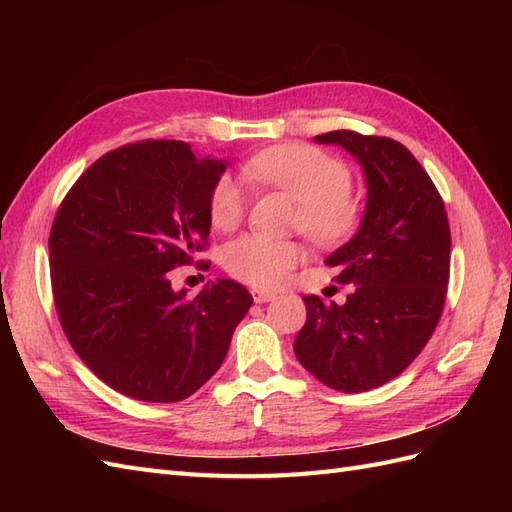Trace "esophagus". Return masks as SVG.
<instances>
[{
    "label": "esophagus",
    "instance_id": "1",
    "mask_svg": "<svg viewBox=\"0 0 512 512\" xmlns=\"http://www.w3.org/2000/svg\"><path fill=\"white\" fill-rule=\"evenodd\" d=\"M252 297L256 303H267L275 299V292L271 290H262V288H252Z\"/></svg>",
    "mask_w": 512,
    "mask_h": 512
}]
</instances>
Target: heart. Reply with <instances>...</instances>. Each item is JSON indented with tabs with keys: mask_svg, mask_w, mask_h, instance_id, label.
<instances>
[{
	"mask_svg": "<svg viewBox=\"0 0 512 512\" xmlns=\"http://www.w3.org/2000/svg\"><path fill=\"white\" fill-rule=\"evenodd\" d=\"M245 175L265 181L301 203L299 226L318 243L346 237L356 222V203L350 196L352 173L346 162L316 147L280 145L258 153L245 164ZM245 192L235 177L215 181L209 198L211 224L220 230L243 220ZM303 260L299 243L250 232L230 241L224 267L237 280L256 288L277 286Z\"/></svg>",
	"mask_w": 512,
	"mask_h": 512,
	"instance_id": "heart-1",
	"label": "heart"
}]
</instances>
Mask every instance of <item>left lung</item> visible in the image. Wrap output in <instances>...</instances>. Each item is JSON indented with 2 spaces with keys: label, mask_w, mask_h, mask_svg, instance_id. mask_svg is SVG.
<instances>
[{
  "label": "left lung",
  "mask_w": 512,
  "mask_h": 512,
  "mask_svg": "<svg viewBox=\"0 0 512 512\" xmlns=\"http://www.w3.org/2000/svg\"><path fill=\"white\" fill-rule=\"evenodd\" d=\"M316 143L359 160L367 205L359 232L327 260L352 284L344 305L303 297L307 320L294 339L299 363L342 393L397 378L438 327L451 273V228L436 185L393 138L335 130Z\"/></svg>",
  "instance_id": "8db88e82"
}]
</instances>
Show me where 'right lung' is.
Returning a JSON list of instances; mask_svg holds the SVG:
<instances>
[{"instance_id": "right-lung-1", "label": "right lung", "mask_w": 512, "mask_h": 512, "mask_svg": "<svg viewBox=\"0 0 512 512\" xmlns=\"http://www.w3.org/2000/svg\"><path fill=\"white\" fill-rule=\"evenodd\" d=\"M226 160L196 158L183 141H141L104 153L53 220L51 284L74 352L111 389L173 404L226 359L254 303L232 280L194 297L170 273L203 252L209 198Z\"/></svg>"}]
</instances>
